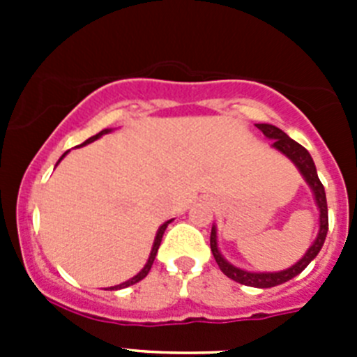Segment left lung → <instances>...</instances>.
<instances>
[{
  "label": "left lung",
  "mask_w": 357,
  "mask_h": 357,
  "mask_svg": "<svg viewBox=\"0 0 357 357\" xmlns=\"http://www.w3.org/2000/svg\"><path fill=\"white\" fill-rule=\"evenodd\" d=\"M255 127L259 128L264 134V137L272 139V148H275L277 151H280L282 155L288 157L293 164L296 166V169L301 172L302 178L305 181V184L311 188L314 197V204L318 207V213H320V227H318V234L314 238V241L311 243V247L307 248L301 259L296 261L293 266L286 268V270H280V272H250V270H243V268L234 266L232 263L225 259L218 248V234H216V225H213L211 230V252H213L214 259H216L218 266L225 273L229 279L236 280L239 284L252 286V288H273V286L284 284L289 279L296 277L298 273L307 266L311 261L318 255V252L324 247V241H326L327 229H329V216H327V198H326V189L321 185L320 178H318L317 166L313 162V157L309 155V151L305 150L302 144H298L296 141H293L288 134L280 130V128L273 127V125H268V123H257Z\"/></svg>",
  "instance_id": "1"
}]
</instances>
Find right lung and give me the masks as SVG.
Returning a JSON list of instances; mask_svg holds the SVG:
<instances>
[{
	"label": "right lung",
	"instance_id": "obj_1",
	"mask_svg": "<svg viewBox=\"0 0 357 357\" xmlns=\"http://www.w3.org/2000/svg\"><path fill=\"white\" fill-rule=\"evenodd\" d=\"M109 132H112V128H105V130H102V132H98L96 135H93V137H89V139L87 141H84V143L80 144V146H85V144H89V143H93V141H96V139H100V137H102V135H105V134H109ZM69 151V150H68ZM68 151H66L64 155L61 157V159H59V162H61L62 159H64L66 155H68ZM56 162V164H59ZM173 220H168V222H164L162 225L159 227V230H157V234H155V239H153V245H151V252H150V255H148V261H146V264H144L143 266V270H141L139 273H137V275H134L132 277V279H128V280H125V282H121V284H118V286H110V291H114V289H123V288H128V286H132V284H135V282H139V280H143L144 277L148 275V272H150V268H151V264H153V261H155V255H157V250H159V247H160V241H162V234H164V230H166V227L169 225V223H172Z\"/></svg>",
	"mask_w": 357,
	"mask_h": 357
}]
</instances>
